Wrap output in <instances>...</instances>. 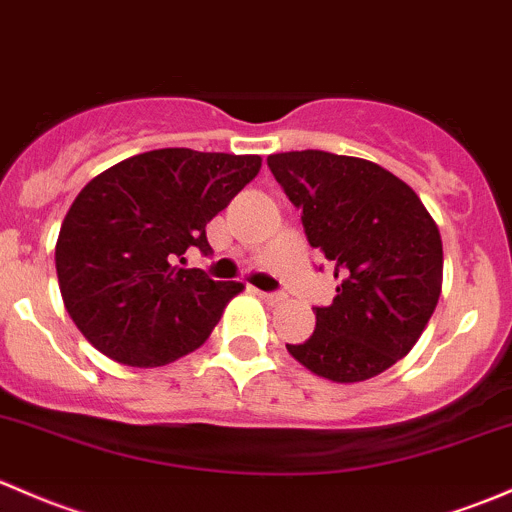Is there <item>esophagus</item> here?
I'll return each instance as SVG.
<instances>
[{
	"label": "esophagus",
	"mask_w": 512,
	"mask_h": 512,
	"mask_svg": "<svg viewBox=\"0 0 512 512\" xmlns=\"http://www.w3.org/2000/svg\"><path fill=\"white\" fill-rule=\"evenodd\" d=\"M260 294L262 301H267V304H279V301H284V294L279 292H257Z\"/></svg>",
	"instance_id": "34e87169"
}]
</instances>
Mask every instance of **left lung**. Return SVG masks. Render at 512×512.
<instances>
[{"label": "left lung", "instance_id": "left-lung-1", "mask_svg": "<svg viewBox=\"0 0 512 512\" xmlns=\"http://www.w3.org/2000/svg\"><path fill=\"white\" fill-rule=\"evenodd\" d=\"M267 166L338 279L333 304L314 306V336L287 351L333 383L375 378L412 351L437 309V223L405 181L373 161L304 149L272 154Z\"/></svg>", "mask_w": 512, "mask_h": 512}]
</instances>
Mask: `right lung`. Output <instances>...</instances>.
<instances>
[{"instance_id": "1", "label": "right lung", "mask_w": 512, "mask_h": 512, "mask_svg": "<svg viewBox=\"0 0 512 512\" xmlns=\"http://www.w3.org/2000/svg\"><path fill=\"white\" fill-rule=\"evenodd\" d=\"M257 154L154 149L95 176L61 225L56 272L85 338L117 363L157 368L196 351L240 282L184 270L211 255L206 225L260 171Z\"/></svg>"}]
</instances>
